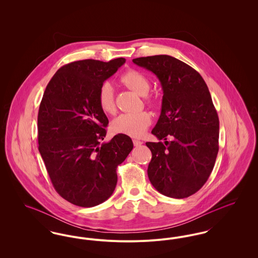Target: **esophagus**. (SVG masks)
<instances>
[{
    "label": "esophagus",
    "mask_w": 258,
    "mask_h": 258,
    "mask_svg": "<svg viewBox=\"0 0 258 258\" xmlns=\"http://www.w3.org/2000/svg\"><path fill=\"white\" fill-rule=\"evenodd\" d=\"M142 141H140V140H137V139H134V145H135V147H138V146H141L142 145Z\"/></svg>",
    "instance_id": "obj_1"
}]
</instances>
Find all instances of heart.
I'll return each instance as SVG.
<instances>
[{
  "mask_svg": "<svg viewBox=\"0 0 258 258\" xmlns=\"http://www.w3.org/2000/svg\"><path fill=\"white\" fill-rule=\"evenodd\" d=\"M121 81L124 85L130 87L138 95L145 96L150 90V82L147 77L141 73L131 70L121 76ZM98 105L105 113H113L116 108L114 87L109 81H104L98 89ZM149 103L154 102L147 99ZM151 116L145 111L135 113H123L116 117L111 123V130L115 134L130 135L139 137L144 135L148 126L151 124Z\"/></svg>",
  "mask_w": 258,
  "mask_h": 258,
  "instance_id": "obj_1",
  "label": "heart"
}]
</instances>
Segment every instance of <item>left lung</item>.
<instances>
[{
    "instance_id": "left-lung-1",
    "label": "left lung",
    "mask_w": 258,
    "mask_h": 258,
    "mask_svg": "<svg viewBox=\"0 0 258 258\" xmlns=\"http://www.w3.org/2000/svg\"><path fill=\"white\" fill-rule=\"evenodd\" d=\"M156 74L163 91L161 113L152 131L162 142H147L152 152L148 177L165 197L185 198L208 180L219 152L220 122L202 76L168 55L134 59ZM170 136L173 140L166 142Z\"/></svg>"
}]
</instances>
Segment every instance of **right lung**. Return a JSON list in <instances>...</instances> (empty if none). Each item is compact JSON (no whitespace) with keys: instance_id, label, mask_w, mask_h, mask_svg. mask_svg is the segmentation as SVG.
<instances>
[{"instance_id":"obj_1","label":"right lung","mask_w":258,"mask_h":258,"mask_svg":"<svg viewBox=\"0 0 258 258\" xmlns=\"http://www.w3.org/2000/svg\"><path fill=\"white\" fill-rule=\"evenodd\" d=\"M125 62L82 60L62 66L46 86L37 116L38 151L56 191L80 207L112 196L117 166L134 148L127 135L101 143L108 119L98 105L100 85Z\"/></svg>"}]
</instances>
